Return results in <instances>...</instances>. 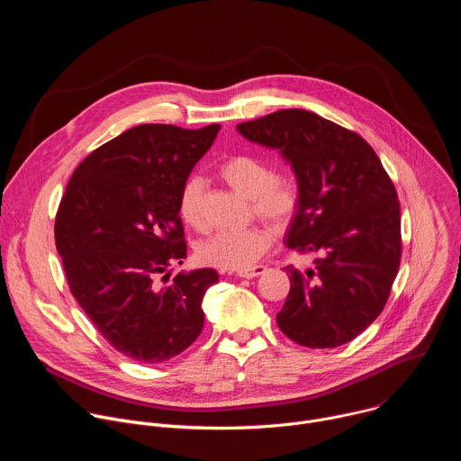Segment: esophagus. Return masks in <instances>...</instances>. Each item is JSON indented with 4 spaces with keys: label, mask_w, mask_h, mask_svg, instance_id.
Returning <instances> with one entry per match:
<instances>
[{
    "label": "esophagus",
    "mask_w": 461,
    "mask_h": 461,
    "mask_svg": "<svg viewBox=\"0 0 461 461\" xmlns=\"http://www.w3.org/2000/svg\"><path fill=\"white\" fill-rule=\"evenodd\" d=\"M267 272V267L262 265H255V267H249V268H242V270H237L235 276L237 277H244V279H253V277H258Z\"/></svg>",
    "instance_id": "esophagus-1"
}]
</instances>
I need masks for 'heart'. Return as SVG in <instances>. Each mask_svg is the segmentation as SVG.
Instances as JSON below:
<instances>
[{
    "mask_svg": "<svg viewBox=\"0 0 461 461\" xmlns=\"http://www.w3.org/2000/svg\"><path fill=\"white\" fill-rule=\"evenodd\" d=\"M219 176L239 194L249 199L251 213L272 226L288 228L303 206L299 178L290 171H274V166L257 155H233L219 166ZM204 180L189 176L178 193L180 219L193 230L204 231ZM274 242L268 226L253 224L242 230H222L199 244L196 255L204 265L222 270L249 268Z\"/></svg>",
    "mask_w": 461,
    "mask_h": 461,
    "instance_id": "1",
    "label": "heart"
}]
</instances>
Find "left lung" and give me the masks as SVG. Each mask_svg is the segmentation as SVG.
<instances>
[{"label":"left lung","instance_id":"1","mask_svg":"<svg viewBox=\"0 0 461 461\" xmlns=\"http://www.w3.org/2000/svg\"><path fill=\"white\" fill-rule=\"evenodd\" d=\"M251 142L290 160L303 206L288 246L313 253V268L286 267L290 294L277 324L308 348H336L383 312L402 260L398 191L370 144L304 109H283L237 125Z\"/></svg>","mask_w":461,"mask_h":461}]
</instances>
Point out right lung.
I'll return each mask as SVG.
<instances>
[{
    "mask_svg": "<svg viewBox=\"0 0 461 461\" xmlns=\"http://www.w3.org/2000/svg\"><path fill=\"white\" fill-rule=\"evenodd\" d=\"M221 125L140 123L95 149L73 173L54 221L71 294L125 357L162 363L204 328L203 299L219 274H178L185 258L178 193ZM165 285H162L161 283Z\"/></svg>",
    "mask_w": 461,
    "mask_h": 461,
    "instance_id": "1",
    "label": "right lung"
}]
</instances>
